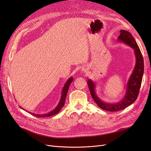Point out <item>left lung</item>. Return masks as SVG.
<instances>
[{"instance_id": "1", "label": "left lung", "mask_w": 151, "mask_h": 151, "mask_svg": "<svg viewBox=\"0 0 151 151\" xmlns=\"http://www.w3.org/2000/svg\"><path fill=\"white\" fill-rule=\"evenodd\" d=\"M118 40L120 42H123L129 45L134 50L135 55L136 57V63L134 69L132 72L127 85V91L122 101L116 103H107L102 101L95 92L96 85L94 82L89 79L88 81V85L90 91V93L92 96L95 103L98 106L103 109L108 111H118L125 109L135 102L139 96L140 88L142 80L144 74V59L141 53L138 45L133 36L129 31L125 30H121L120 35L118 38Z\"/></svg>"}]
</instances>
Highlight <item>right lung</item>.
<instances>
[{
    "label": "right lung",
    "instance_id": "1",
    "mask_svg": "<svg viewBox=\"0 0 151 151\" xmlns=\"http://www.w3.org/2000/svg\"><path fill=\"white\" fill-rule=\"evenodd\" d=\"M72 81H73V77H70V78L67 81L64 86H63L62 91V96H61V98H60V101H59L57 107L55 108L53 110H52V111H50L48 113L43 114V115H38V114L31 113V112H29V113L31 114L32 115H33V116H36V117H38V118L48 117V116H53V115H56L57 113H58L59 111H60V110L62 108V107L63 106V105H64V104H65V101L67 94V92H68V89L69 86L71 84Z\"/></svg>",
    "mask_w": 151,
    "mask_h": 151
}]
</instances>
